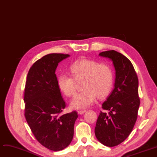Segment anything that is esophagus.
Returning a JSON list of instances; mask_svg holds the SVG:
<instances>
[{
	"label": "esophagus",
	"mask_w": 157,
	"mask_h": 157,
	"mask_svg": "<svg viewBox=\"0 0 157 157\" xmlns=\"http://www.w3.org/2000/svg\"><path fill=\"white\" fill-rule=\"evenodd\" d=\"M86 112V110H79L78 111L79 114H83L84 113Z\"/></svg>",
	"instance_id": "esophagus-1"
}]
</instances>
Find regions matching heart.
I'll return each instance as SVG.
<instances>
[{
    "mask_svg": "<svg viewBox=\"0 0 157 157\" xmlns=\"http://www.w3.org/2000/svg\"><path fill=\"white\" fill-rule=\"evenodd\" d=\"M69 70L72 77L61 74L58 77L59 90L66 96L75 94L77 82L82 83L83 92L76 95L71 102L73 109L87 108L93 105L97 97L108 95L113 85V72L109 65L90 59H81L72 63Z\"/></svg>",
    "mask_w": 157,
    "mask_h": 157,
    "instance_id": "obj_1",
    "label": "heart"
}]
</instances>
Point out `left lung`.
<instances>
[{
  "label": "left lung",
  "mask_w": 157,
  "mask_h": 157,
  "mask_svg": "<svg viewBox=\"0 0 157 157\" xmlns=\"http://www.w3.org/2000/svg\"><path fill=\"white\" fill-rule=\"evenodd\" d=\"M110 59L116 70L114 88L102 104L95 134L102 144L116 146L128 137L137 118L140 105L138 78L134 66L121 53L109 50L99 53Z\"/></svg>",
  "instance_id": "8db88e82"
}]
</instances>
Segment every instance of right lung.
<instances>
[{
	"instance_id": "add662e5",
	"label": "right lung",
	"mask_w": 157,
	"mask_h": 157,
	"mask_svg": "<svg viewBox=\"0 0 157 157\" xmlns=\"http://www.w3.org/2000/svg\"><path fill=\"white\" fill-rule=\"evenodd\" d=\"M68 54L51 53L37 60L29 69L24 92L25 117L37 141L48 149L60 151L74 136L76 111L63 114L65 102L57 84L55 71Z\"/></svg>"
}]
</instances>
